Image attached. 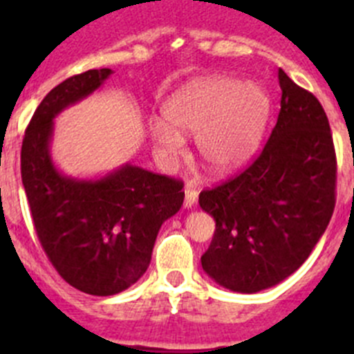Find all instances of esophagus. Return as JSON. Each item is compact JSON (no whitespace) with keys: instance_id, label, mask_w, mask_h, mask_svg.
<instances>
[{"instance_id":"obj_1","label":"esophagus","mask_w":354,"mask_h":354,"mask_svg":"<svg viewBox=\"0 0 354 354\" xmlns=\"http://www.w3.org/2000/svg\"><path fill=\"white\" fill-rule=\"evenodd\" d=\"M197 197H198V192L194 190V188H187L185 190V209H192V207L195 205V202H197Z\"/></svg>"}]
</instances>
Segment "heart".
Masks as SVG:
<instances>
[{"mask_svg":"<svg viewBox=\"0 0 354 354\" xmlns=\"http://www.w3.org/2000/svg\"><path fill=\"white\" fill-rule=\"evenodd\" d=\"M166 120L152 118L151 135L166 157L183 151V135H197L200 159L212 173L236 169L259 147L269 116V97L255 82L227 77L200 80L178 91Z\"/></svg>","mask_w":354,"mask_h":354,"instance_id":"obj_1","label":"heart"}]
</instances>
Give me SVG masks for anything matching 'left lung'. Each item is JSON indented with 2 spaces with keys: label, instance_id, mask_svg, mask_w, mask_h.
<instances>
[{
  "label": "left lung",
  "instance_id": "obj_1",
  "mask_svg": "<svg viewBox=\"0 0 354 354\" xmlns=\"http://www.w3.org/2000/svg\"><path fill=\"white\" fill-rule=\"evenodd\" d=\"M281 111L255 162L203 190L214 217L202 269L219 286L259 292L291 276L326 233L335 203V152L329 120L313 94L279 68Z\"/></svg>",
  "mask_w": 354,
  "mask_h": 354
}]
</instances>
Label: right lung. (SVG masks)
<instances>
[{
  "label": "right lung",
  "instance_id": "right-lung-1",
  "mask_svg": "<svg viewBox=\"0 0 354 354\" xmlns=\"http://www.w3.org/2000/svg\"><path fill=\"white\" fill-rule=\"evenodd\" d=\"M113 75L88 70L56 85L25 130L22 183L35 233L59 276L94 296L137 283L151 263L164 221L183 205V183L131 162L97 178L68 176L51 156L55 118L94 94Z\"/></svg>",
  "mask_w": 354,
  "mask_h": 354
}]
</instances>
